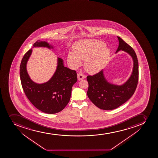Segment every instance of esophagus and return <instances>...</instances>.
Here are the masks:
<instances>
[{
  "label": "esophagus",
  "mask_w": 158,
  "mask_h": 158,
  "mask_svg": "<svg viewBox=\"0 0 158 158\" xmlns=\"http://www.w3.org/2000/svg\"><path fill=\"white\" fill-rule=\"evenodd\" d=\"M77 77H78V80H81V79H83L85 77V76L83 75V73H78Z\"/></svg>",
  "instance_id": "34e87169"
}]
</instances>
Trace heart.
Wrapping results in <instances>:
<instances>
[{
  "instance_id": "1",
  "label": "heart",
  "mask_w": 158,
  "mask_h": 158,
  "mask_svg": "<svg viewBox=\"0 0 158 158\" xmlns=\"http://www.w3.org/2000/svg\"><path fill=\"white\" fill-rule=\"evenodd\" d=\"M75 53L70 52L68 61L74 67L81 64V59L85 60L84 67L90 73L99 72L106 63L110 55L109 49L105 43L96 40L82 41L75 49Z\"/></svg>"
}]
</instances>
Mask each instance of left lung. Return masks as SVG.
Here are the masks:
<instances>
[{"label": "left lung", "instance_id": "8db88e82", "mask_svg": "<svg viewBox=\"0 0 158 158\" xmlns=\"http://www.w3.org/2000/svg\"><path fill=\"white\" fill-rule=\"evenodd\" d=\"M119 46L116 52L123 50L129 53L133 60L132 73L127 81L122 85H112L105 79L103 70L87 76L89 83L87 94L89 99L100 109L111 110L118 108L129 100L135 93L139 80V63L133 48L117 36Z\"/></svg>", "mask_w": 158, "mask_h": 158}]
</instances>
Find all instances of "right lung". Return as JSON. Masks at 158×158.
I'll use <instances>...</instances> for the list:
<instances>
[{"label": "right lung", "instance_id": "add662e5", "mask_svg": "<svg viewBox=\"0 0 158 158\" xmlns=\"http://www.w3.org/2000/svg\"><path fill=\"white\" fill-rule=\"evenodd\" d=\"M33 46L51 48L46 42L40 40ZM32 50L31 49L25 53L20 63V78L23 89L29 101L38 109L48 114L59 112L70 100L72 86L77 81L76 72L64 67L62 59L58 58L57 69L51 79L43 84L35 83L30 79L26 69Z\"/></svg>", "mask_w": 158, "mask_h": 158}]
</instances>
